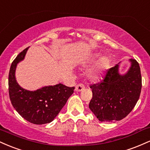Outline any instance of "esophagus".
<instances>
[{"label": "esophagus", "mask_w": 150, "mask_h": 150, "mask_svg": "<svg viewBox=\"0 0 150 150\" xmlns=\"http://www.w3.org/2000/svg\"><path fill=\"white\" fill-rule=\"evenodd\" d=\"M84 89H85V85L82 83L78 84V85L75 87V91H76V92H80V91L83 90Z\"/></svg>", "instance_id": "1"}]
</instances>
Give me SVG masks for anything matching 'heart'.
Here are the masks:
<instances>
[{
	"label": "heart",
	"mask_w": 150,
	"mask_h": 150,
	"mask_svg": "<svg viewBox=\"0 0 150 150\" xmlns=\"http://www.w3.org/2000/svg\"><path fill=\"white\" fill-rule=\"evenodd\" d=\"M100 55L97 54L94 56V58H92V61H96L98 58H99ZM108 64V59L106 57L102 58L99 61V63H98L97 66L94 68V70H92V71L89 73V76L92 77L93 79H99L101 77V74H102L104 69L106 68V66Z\"/></svg>",
	"instance_id": "1"
}]
</instances>
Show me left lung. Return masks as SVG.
<instances>
[{
  "mask_svg": "<svg viewBox=\"0 0 150 150\" xmlns=\"http://www.w3.org/2000/svg\"><path fill=\"white\" fill-rule=\"evenodd\" d=\"M131 67L124 75L118 73V65L106 70L101 82L89 85L92 98L89 107L98 120L113 122L125 118L138 101L142 89L139 63L130 59Z\"/></svg>",
  "mask_w": 150,
  "mask_h": 150,
  "instance_id": "8db88e82",
  "label": "left lung"
}]
</instances>
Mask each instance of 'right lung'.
<instances>
[{
    "label": "right lung",
    "mask_w": 150,
    "mask_h": 150,
    "mask_svg": "<svg viewBox=\"0 0 150 150\" xmlns=\"http://www.w3.org/2000/svg\"><path fill=\"white\" fill-rule=\"evenodd\" d=\"M28 47L12 63L8 76V91L12 105L26 120L37 125L49 123L54 119L73 94L75 87L58 84L34 91L22 88L15 80L16 65L24 59Z\"/></svg>",
    "instance_id": "obj_1"
}]
</instances>
